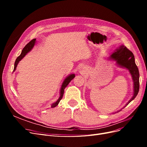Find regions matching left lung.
<instances>
[{
    "label": "left lung",
    "instance_id": "1",
    "mask_svg": "<svg viewBox=\"0 0 147 147\" xmlns=\"http://www.w3.org/2000/svg\"><path fill=\"white\" fill-rule=\"evenodd\" d=\"M111 58L117 61V63L129 70L134 81V95L127 102L128 105L134 99L139 91V72L135 63L134 56L133 53L126 47L122 46L111 55Z\"/></svg>",
    "mask_w": 147,
    "mask_h": 147
}]
</instances>
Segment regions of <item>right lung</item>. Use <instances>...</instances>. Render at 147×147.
<instances>
[{
  "label": "right lung",
  "instance_id": "1",
  "mask_svg": "<svg viewBox=\"0 0 147 147\" xmlns=\"http://www.w3.org/2000/svg\"><path fill=\"white\" fill-rule=\"evenodd\" d=\"M35 38L32 40L30 42H29L27 45H26L24 48L23 49V50H22V52L21 53V55L17 57L16 61H15V67H14V69H13V71H15L16 69V67H17V65L18 64L19 62L23 58V57L26 56V55L27 54V53L28 52H29L31 49H32L34 45H35ZM75 77V75L74 74H72L69 75V76L68 77H67L65 80L64 81L63 83V84H62V86H61V92H60V97L59 99L57 100L56 102H55V103H53V104L51 105V108H54L55 107H56L57 105H58L59 102H60V100L62 99V98H63V94H64V89L65 88V87L68 85L69 83H70V82L72 80V79H74Z\"/></svg>",
  "mask_w": 147,
  "mask_h": 147
}]
</instances>
